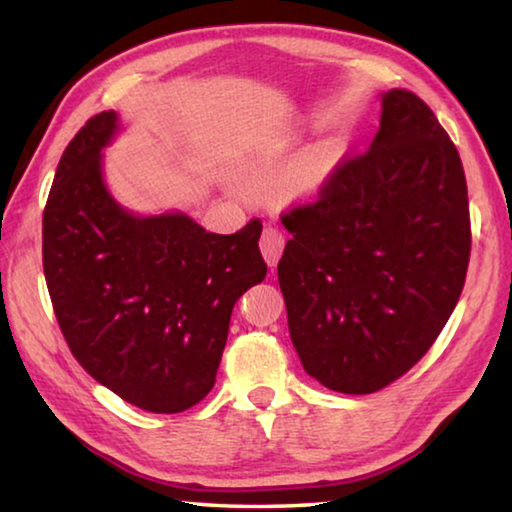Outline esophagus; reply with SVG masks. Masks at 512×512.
<instances>
[{"label": "esophagus", "mask_w": 512, "mask_h": 512, "mask_svg": "<svg viewBox=\"0 0 512 512\" xmlns=\"http://www.w3.org/2000/svg\"><path fill=\"white\" fill-rule=\"evenodd\" d=\"M284 244H287V237H284L282 230L273 228V225L264 228L262 237H259V248H262V255L266 259V264L271 268H275L277 262H280Z\"/></svg>", "instance_id": "obj_1"}]
</instances>
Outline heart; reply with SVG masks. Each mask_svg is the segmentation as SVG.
Segmentation results:
<instances>
[{
  "mask_svg": "<svg viewBox=\"0 0 512 512\" xmlns=\"http://www.w3.org/2000/svg\"><path fill=\"white\" fill-rule=\"evenodd\" d=\"M325 176V162L323 158H309L300 164V167L289 176V185L296 189V192H309L320 185V180Z\"/></svg>",
  "mask_w": 512,
  "mask_h": 512,
  "instance_id": "b5f03b06",
  "label": "heart"
}]
</instances>
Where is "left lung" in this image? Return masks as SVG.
I'll return each instance as SVG.
<instances>
[{"label":"left lung","mask_w":512,"mask_h":512,"mask_svg":"<svg viewBox=\"0 0 512 512\" xmlns=\"http://www.w3.org/2000/svg\"><path fill=\"white\" fill-rule=\"evenodd\" d=\"M280 219L291 239L277 280L302 368L348 395L409 372L452 316L472 248L461 155L427 103L386 92L370 149Z\"/></svg>","instance_id":"1"}]
</instances>
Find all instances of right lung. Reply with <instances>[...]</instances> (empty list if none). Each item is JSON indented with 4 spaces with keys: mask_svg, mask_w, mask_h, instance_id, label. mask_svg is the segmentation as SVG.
<instances>
[{
    "mask_svg": "<svg viewBox=\"0 0 512 512\" xmlns=\"http://www.w3.org/2000/svg\"><path fill=\"white\" fill-rule=\"evenodd\" d=\"M115 128V112H99L67 144L42 214V268L85 372L144 411L180 413L212 391L232 307L266 277L262 221L214 235L185 214L124 212L101 180Z\"/></svg>",
    "mask_w": 512,
    "mask_h": 512,
    "instance_id": "1",
    "label": "right lung"
}]
</instances>
